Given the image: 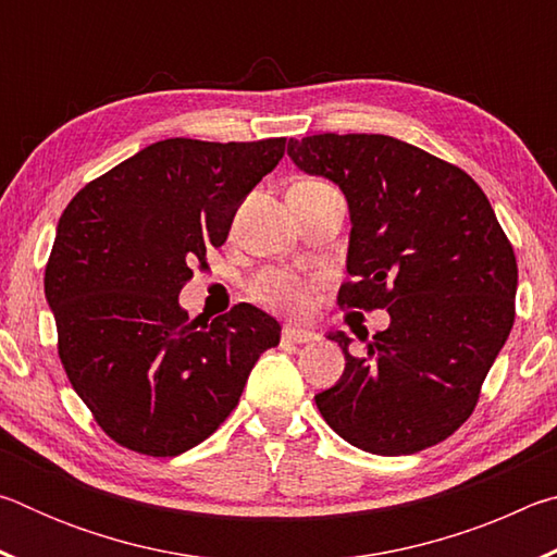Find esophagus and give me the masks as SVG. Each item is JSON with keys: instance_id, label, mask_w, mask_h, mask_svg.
<instances>
[{"instance_id": "1", "label": "esophagus", "mask_w": 557, "mask_h": 557, "mask_svg": "<svg viewBox=\"0 0 557 557\" xmlns=\"http://www.w3.org/2000/svg\"><path fill=\"white\" fill-rule=\"evenodd\" d=\"M282 338H285V342H295V344H307V342H314L317 332H312V329L287 324L285 329H282Z\"/></svg>"}]
</instances>
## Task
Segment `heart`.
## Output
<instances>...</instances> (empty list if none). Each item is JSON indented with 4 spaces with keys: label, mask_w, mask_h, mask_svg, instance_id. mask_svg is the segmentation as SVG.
Here are the masks:
<instances>
[{
    "label": "heart",
    "mask_w": 557,
    "mask_h": 557,
    "mask_svg": "<svg viewBox=\"0 0 557 557\" xmlns=\"http://www.w3.org/2000/svg\"><path fill=\"white\" fill-rule=\"evenodd\" d=\"M252 295L265 307L282 309V312L305 314L312 307V285L307 280H299L292 272L272 270L260 275L252 285Z\"/></svg>",
    "instance_id": "obj_1"
}]
</instances>
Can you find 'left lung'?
I'll list each match as a JSON object with an SVG mask.
<instances>
[{
	"instance_id": "8db88e82",
	"label": "left lung",
	"mask_w": 557,
	"mask_h": 557,
	"mask_svg": "<svg viewBox=\"0 0 557 557\" xmlns=\"http://www.w3.org/2000/svg\"><path fill=\"white\" fill-rule=\"evenodd\" d=\"M301 172L342 188L351 215L338 289L348 309H388L391 324L348 351L317 408L348 445L383 457L447 440L479 400L516 317L511 243L479 184L459 166L388 135L289 139Z\"/></svg>"
}]
</instances>
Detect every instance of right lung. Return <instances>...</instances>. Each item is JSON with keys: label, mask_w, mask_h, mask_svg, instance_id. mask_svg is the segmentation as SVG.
<instances>
[{"label": "right lung", "mask_w": 557, "mask_h": 557, "mask_svg": "<svg viewBox=\"0 0 557 557\" xmlns=\"http://www.w3.org/2000/svg\"><path fill=\"white\" fill-rule=\"evenodd\" d=\"M260 143L162 139L73 196L44 289L65 375L117 445L176 457L219 430L252 366L280 344L277 319L235 305L211 324L178 292L225 243L245 196L285 154Z\"/></svg>", "instance_id": "1"}]
</instances>
